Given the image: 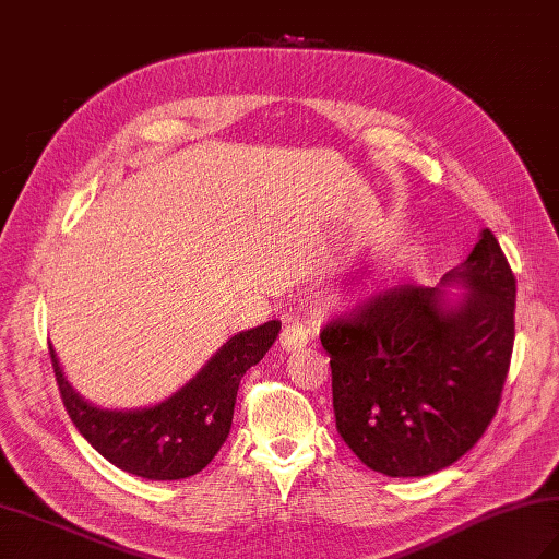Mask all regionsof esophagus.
I'll list each match as a JSON object with an SVG mask.
<instances>
[{
	"label": "esophagus",
	"mask_w": 559,
	"mask_h": 559,
	"mask_svg": "<svg viewBox=\"0 0 559 559\" xmlns=\"http://www.w3.org/2000/svg\"><path fill=\"white\" fill-rule=\"evenodd\" d=\"M307 341H310V336H307V329L302 324H286L281 331V338H278L281 348L286 353L305 348Z\"/></svg>",
	"instance_id": "34e87169"
}]
</instances>
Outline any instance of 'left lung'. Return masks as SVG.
I'll return each instance as SVG.
<instances>
[{"mask_svg": "<svg viewBox=\"0 0 559 559\" xmlns=\"http://www.w3.org/2000/svg\"><path fill=\"white\" fill-rule=\"evenodd\" d=\"M514 302V273L485 228L437 288L379 293L322 331L336 430L367 468L430 476L478 442L512 360Z\"/></svg>", "mask_w": 559, "mask_h": 559, "instance_id": "1", "label": "left lung"}]
</instances>
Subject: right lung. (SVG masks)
<instances>
[{"label": "right lung", "mask_w": 559, "mask_h": 559, "mask_svg": "<svg viewBox=\"0 0 559 559\" xmlns=\"http://www.w3.org/2000/svg\"><path fill=\"white\" fill-rule=\"evenodd\" d=\"M281 322L240 331L187 384L146 408H100L69 384L55 348L50 358L64 408L86 442L112 466L148 480H182L206 468L230 435L242 374L273 346Z\"/></svg>", "instance_id": "right-lung-1"}]
</instances>
